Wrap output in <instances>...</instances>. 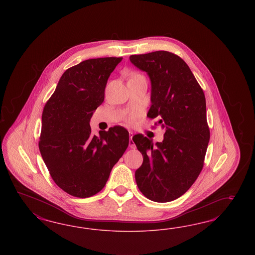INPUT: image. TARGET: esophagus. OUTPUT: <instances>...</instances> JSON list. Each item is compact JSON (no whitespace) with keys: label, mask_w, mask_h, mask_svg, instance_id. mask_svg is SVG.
Listing matches in <instances>:
<instances>
[{"label":"esophagus","mask_w":255,"mask_h":255,"mask_svg":"<svg viewBox=\"0 0 255 255\" xmlns=\"http://www.w3.org/2000/svg\"><path fill=\"white\" fill-rule=\"evenodd\" d=\"M129 135H130V140H129V147L131 148H135V144L132 141V132L129 131Z\"/></svg>","instance_id":"1"}]
</instances>
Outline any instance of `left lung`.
I'll return each instance as SVG.
<instances>
[{"label":"left lung","instance_id":"obj_1","mask_svg":"<svg viewBox=\"0 0 255 255\" xmlns=\"http://www.w3.org/2000/svg\"><path fill=\"white\" fill-rule=\"evenodd\" d=\"M130 61L147 72L151 81V107L147 117L164 129L163 141L138 133L132 141L143 155L135 171L140 192L147 199L165 203L191 188L204 166L210 131L206 98L189 66L178 55L160 50L131 55Z\"/></svg>","mask_w":255,"mask_h":255}]
</instances>
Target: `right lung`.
<instances>
[{
  "label": "right lung",
  "instance_id": "add662e5",
  "mask_svg": "<svg viewBox=\"0 0 255 255\" xmlns=\"http://www.w3.org/2000/svg\"><path fill=\"white\" fill-rule=\"evenodd\" d=\"M123 58L90 59L62 75L42 114L39 149L55 183L86 198L99 193L129 145L123 126L93 135V110L105 100L108 77Z\"/></svg>",
  "mask_w": 255,
  "mask_h": 255
}]
</instances>
